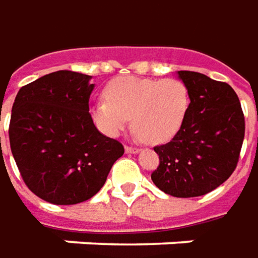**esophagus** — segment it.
<instances>
[{
  "label": "esophagus",
  "mask_w": 258,
  "mask_h": 258,
  "mask_svg": "<svg viewBox=\"0 0 258 258\" xmlns=\"http://www.w3.org/2000/svg\"><path fill=\"white\" fill-rule=\"evenodd\" d=\"M138 151H140V148H137V147H130V145H125V152H127V154H137Z\"/></svg>",
  "instance_id": "1"
}]
</instances>
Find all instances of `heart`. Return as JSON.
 <instances>
[{
	"instance_id": "obj_1",
	"label": "heart",
	"mask_w": 258,
	"mask_h": 258,
	"mask_svg": "<svg viewBox=\"0 0 258 258\" xmlns=\"http://www.w3.org/2000/svg\"><path fill=\"white\" fill-rule=\"evenodd\" d=\"M104 100L92 108L96 125L107 136H117L128 118L138 137L147 143L169 141L182 128L189 110L188 86L180 79L120 76L108 82Z\"/></svg>"
}]
</instances>
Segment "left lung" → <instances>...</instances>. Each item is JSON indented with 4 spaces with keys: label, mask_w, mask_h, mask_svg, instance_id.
Wrapping results in <instances>:
<instances>
[{
    "label": "left lung",
    "mask_w": 258,
    "mask_h": 258,
    "mask_svg": "<svg viewBox=\"0 0 258 258\" xmlns=\"http://www.w3.org/2000/svg\"><path fill=\"white\" fill-rule=\"evenodd\" d=\"M190 103L185 122L169 143L154 147L159 155L152 182L175 198H195L220 186L239 162L244 114L236 92L225 82L179 70Z\"/></svg>",
    "instance_id": "1"
}]
</instances>
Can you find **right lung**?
I'll return each instance as SVG.
<instances>
[{
  "label": "right lung",
  "instance_id": "add662e5",
  "mask_svg": "<svg viewBox=\"0 0 258 258\" xmlns=\"http://www.w3.org/2000/svg\"><path fill=\"white\" fill-rule=\"evenodd\" d=\"M90 76L59 70L22 86L12 106L10 145L25 185L53 205L85 202L124 154L93 124Z\"/></svg>",
  "mask_w": 258,
  "mask_h": 258
}]
</instances>
